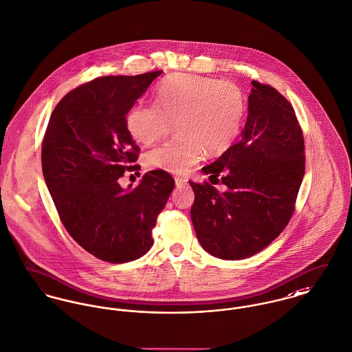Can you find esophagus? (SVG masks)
<instances>
[{
    "label": "esophagus",
    "instance_id": "obj_1",
    "mask_svg": "<svg viewBox=\"0 0 352 352\" xmlns=\"http://www.w3.org/2000/svg\"><path fill=\"white\" fill-rule=\"evenodd\" d=\"M186 182H188V181H186L185 178H182V177H175V185H177V188L185 186Z\"/></svg>",
    "mask_w": 352,
    "mask_h": 352
}]
</instances>
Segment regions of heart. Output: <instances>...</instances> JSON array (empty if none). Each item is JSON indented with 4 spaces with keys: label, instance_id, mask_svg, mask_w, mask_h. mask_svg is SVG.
<instances>
[{
    "label": "heart",
    "instance_id": "obj_1",
    "mask_svg": "<svg viewBox=\"0 0 352 352\" xmlns=\"http://www.w3.org/2000/svg\"><path fill=\"white\" fill-rule=\"evenodd\" d=\"M157 106L136 104L129 111L126 127L135 140L151 144L177 126L174 139L147 153L146 166L184 174L204 153H225L240 133L245 99L232 81L178 74L167 78L157 91Z\"/></svg>",
    "mask_w": 352,
    "mask_h": 352
}]
</instances>
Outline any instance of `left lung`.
<instances>
[{
	"label": "left lung",
	"instance_id": "obj_1",
	"mask_svg": "<svg viewBox=\"0 0 352 352\" xmlns=\"http://www.w3.org/2000/svg\"><path fill=\"white\" fill-rule=\"evenodd\" d=\"M241 139L202 167L226 186L190 182L197 239L212 256L243 260L285 229L304 177V139L295 109L271 85L252 81ZM218 181V179H217Z\"/></svg>",
	"mask_w": 352,
	"mask_h": 352
}]
</instances>
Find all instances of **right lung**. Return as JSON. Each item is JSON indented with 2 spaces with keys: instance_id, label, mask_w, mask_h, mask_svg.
<instances>
[{
  "instance_id": "right-lung-1",
  "label": "right lung",
  "mask_w": 352,
  "mask_h": 352,
  "mask_svg": "<svg viewBox=\"0 0 352 352\" xmlns=\"http://www.w3.org/2000/svg\"><path fill=\"white\" fill-rule=\"evenodd\" d=\"M161 74L82 84L58 102L44 136L43 174L60 219L82 249L107 263L133 261L150 250L157 217L175 186L163 170L146 173L135 189L118 181L140 168L126 115Z\"/></svg>"
}]
</instances>
